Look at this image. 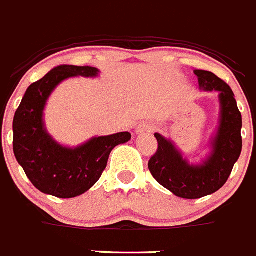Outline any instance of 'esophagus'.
<instances>
[{"label":"esophagus","mask_w":256,"mask_h":256,"mask_svg":"<svg viewBox=\"0 0 256 256\" xmlns=\"http://www.w3.org/2000/svg\"><path fill=\"white\" fill-rule=\"evenodd\" d=\"M150 131H152V126H150L148 124H144V122L136 125V128H135V134L136 135L144 134V132H150Z\"/></svg>","instance_id":"esophagus-1"}]
</instances>
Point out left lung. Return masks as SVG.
<instances>
[{
	"label": "left lung",
	"instance_id": "obj_1",
	"mask_svg": "<svg viewBox=\"0 0 256 256\" xmlns=\"http://www.w3.org/2000/svg\"><path fill=\"white\" fill-rule=\"evenodd\" d=\"M194 74L202 91H216L219 98V125L210 138L208 154L193 164L184 158L171 139L156 132L158 150L148 164L156 180L186 200L201 198L220 190L242 150V116L232 88L208 70H196Z\"/></svg>",
	"mask_w": 256,
	"mask_h": 256
}]
</instances>
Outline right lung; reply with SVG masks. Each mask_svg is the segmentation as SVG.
Wrapping results in <instances>:
<instances>
[{
    "label": "right lung",
    "mask_w": 256,
    "mask_h": 256,
    "mask_svg": "<svg viewBox=\"0 0 256 256\" xmlns=\"http://www.w3.org/2000/svg\"><path fill=\"white\" fill-rule=\"evenodd\" d=\"M94 66H58L26 88L12 122L14 154L33 186L45 194L72 198L88 192L106 168L114 146L128 143L131 134L92 136L77 146L56 142L46 130L44 110L52 91L72 77L95 78Z\"/></svg>",
    "instance_id": "right-lung-1"
}]
</instances>
